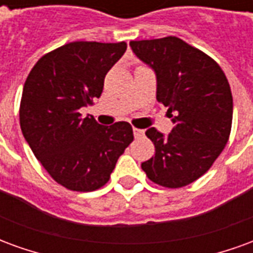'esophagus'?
Instances as JSON below:
<instances>
[{"label": "esophagus", "instance_id": "obj_1", "mask_svg": "<svg viewBox=\"0 0 253 253\" xmlns=\"http://www.w3.org/2000/svg\"><path fill=\"white\" fill-rule=\"evenodd\" d=\"M132 131H134V137L135 138L143 137V134H145V131H143V130H141V128H135V127L132 128Z\"/></svg>", "mask_w": 253, "mask_h": 253}]
</instances>
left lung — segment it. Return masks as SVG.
Segmentation results:
<instances>
[{"label": "left lung", "instance_id": "1", "mask_svg": "<svg viewBox=\"0 0 253 253\" xmlns=\"http://www.w3.org/2000/svg\"><path fill=\"white\" fill-rule=\"evenodd\" d=\"M130 46L156 73L157 101L175 123L167 137L154 127L146 130L156 153L141 167L159 186H188L228 143L233 118L228 78L212 58L176 36L131 41Z\"/></svg>", "mask_w": 253, "mask_h": 253}]
</instances>
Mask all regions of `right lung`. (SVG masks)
<instances>
[{
    "instance_id": "obj_1",
    "label": "right lung",
    "mask_w": 253,
    "mask_h": 253,
    "mask_svg": "<svg viewBox=\"0 0 253 253\" xmlns=\"http://www.w3.org/2000/svg\"><path fill=\"white\" fill-rule=\"evenodd\" d=\"M126 48L125 42H72L43 55L27 77L21 131L48 175L67 190L88 192L104 186L134 139L127 122L101 126L80 114L99 99L105 74Z\"/></svg>"
}]
</instances>
